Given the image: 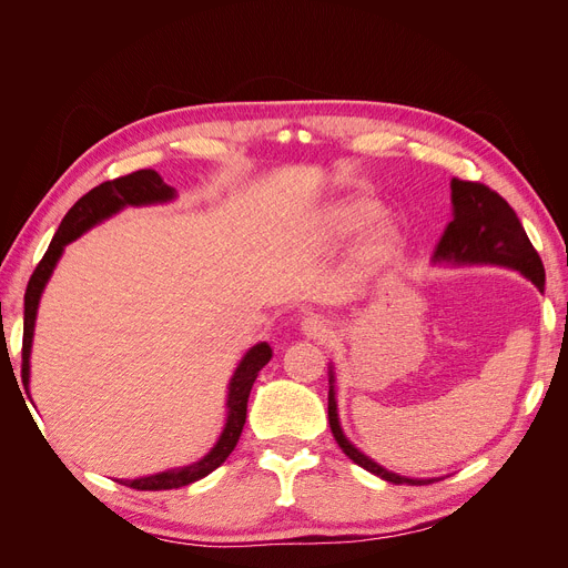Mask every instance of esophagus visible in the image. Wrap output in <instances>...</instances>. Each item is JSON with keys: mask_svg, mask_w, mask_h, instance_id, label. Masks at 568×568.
<instances>
[{"mask_svg": "<svg viewBox=\"0 0 568 568\" xmlns=\"http://www.w3.org/2000/svg\"><path fill=\"white\" fill-rule=\"evenodd\" d=\"M334 324L324 315H307L301 320V334L307 338H326L332 334Z\"/></svg>", "mask_w": 568, "mask_h": 568, "instance_id": "1", "label": "esophagus"}]
</instances>
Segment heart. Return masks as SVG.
<instances>
[{"label": "heart", "mask_w": 568, "mask_h": 568, "mask_svg": "<svg viewBox=\"0 0 568 568\" xmlns=\"http://www.w3.org/2000/svg\"><path fill=\"white\" fill-rule=\"evenodd\" d=\"M382 217V205L369 199H346L326 209L317 222V239L322 244H341L348 239L363 234ZM395 230L390 225H382L372 234V248L386 251L395 244Z\"/></svg>", "instance_id": "b5f03b06"}]
</instances>
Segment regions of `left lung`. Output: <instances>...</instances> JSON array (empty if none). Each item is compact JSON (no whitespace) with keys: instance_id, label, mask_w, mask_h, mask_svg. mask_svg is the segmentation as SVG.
<instances>
[{"instance_id":"obj_1","label":"left lung","mask_w":568,"mask_h":568,"mask_svg":"<svg viewBox=\"0 0 568 568\" xmlns=\"http://www.w3.org/2000/svg\"><path fill=\"white\" fill-rule=\"evenodd\" d=\"M450 201H453V220L445 227L440 242L432 255L434 265H495L519 272L521 277L532 282L542 291L545 286V267L538 251L528 242L526 230L511 205L493 189L480 182H450ZM329 426L338 443V448L346 453L355 464L379 476L390 484L424 486L434 484L438 478H409L395 471H388L379 462L357 448L343 434L336 405V376L334 365H329Z\"/></svg>"}]
</instances>
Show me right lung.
Segmentation results:
<instances>
[{
	"label": "right lung",
	"mask_w": 568,
	"mask_h": 568,
	"mask_svg": "<svg viewBox=\"0 0 568 568\" xmlns=\"http://www.w3.org/2000/svg\"><path fill=\"white\" fill-rule=\"evenodd\" d=\"M175 199H178V192L173 186H168L163 182V178L156 173V170H136V173H132V175L94 186L92 192L84 194L73 205V209L65 213L54 239H51L44 257L36 267V272H32V277L26 288L21 376H23V386L28 393H30V388H28L30 386V353H32V336H36L38 307H40L44 288L51 280V274H54L65 246L75 242V239H80L84 232H90L92 227L101 225L104 220L118 215L120 211L130 209V205H134V209H142V205H159V203H170ZM270 357H272L270 343L261 341V343H255L253 348H248L242 359H239V365L227 384L225 426H222V432H220L213 448L201 459L186 464V467L165 469V471L151 474V476L118 478V484L130 486L134 490H173V488L194 484V480L215 471L220 464L230 457V453L236 448L239 436H242V428L246 424V405H248L253 382H255L257 372H261L270 363Z\"/></svg>",
	"instance_id": "obj_1"
}]
</instances>
